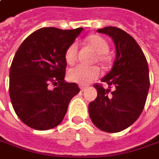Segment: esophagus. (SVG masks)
I'll return each instance as SVG.
<instances>
[{
  "label": "esophagus",
  "instance_id": "obj_1",
  "mask_svg": "<svg viewBox=\"0 0 159 159\" xmlns=\"http://www.w3.org/2000/svg\"><path fill=\"white\" fill-rule=\"evenodd\" d=\"M80 90H81L82 92H84V91L86 90V87L85 86H82V85H81V86H80Z\"/></svg>",
  "mask_w": 159,
  "mask_h": 159
}]
</instances>
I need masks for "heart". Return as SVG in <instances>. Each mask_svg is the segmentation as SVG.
<instances>
[{"mask_svg":"<svg viewBox=\"0 0 159 159\" xmlns=\"http://www.w3.org/2000/svg\"><path fill=\"white\" fill-rule=\"evenodd\" d=\"M87 42L91 47L97 52V57L95 61H98L100 65L107 67L111 64V58L108 53L109 44L106 39L97 34L91 35L87 38ZM79 44L77 41H74L69 45L65 52V60L69 65H73L77 61ZM100 70L98 66H86L83 65H78L73 68L69 69L67 77L69 80L75 82L80 85H86L95 79L99 77Z\"/></svg>","mask_w":159,"mask_h":159,"instance_id":"obj_1","label":"heart"}]
</instances>
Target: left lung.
<instances>
[{"instance_id": "obj_1", "label": "left lung", "mask_w": 159, "mask_h": 159, "mask_svg": "<svg viewBox=\"0 0 159 159\" xmlns=\"http://www.w3.org/2000/svg\"><path fill=\"white\" fill-rule=\"evenodd\" d=\"M97 31L113 40L116 60L101 80L108 88L94 84L98 95L89 104V114L101 131L119 132L134 123L143 111L150 87L148 64L136 40L125 31L115 27Z\"/></svg>"}]
</instances>
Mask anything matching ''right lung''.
Instances as JSON below:
<instances>
[{
    "mask_svg": "<svg viewBox=\"0 0 159 159\" xmlns=\"http://www.w3.org/2000/svg\"><path fill=\"white\" fill-rule=\"evenodd\" d=\"M83 27H42L23 41L12 61L9 95L15 113L27 126L45 131L62 122L70 100L80 89L66 82L65 52ZM50 84L55 86L53 89Z\"/></svg>",
    "mask_w": 159,
    "mask_h": 159,
    "instance_id": "right-lung-1",
    "label": "right lung"
}]
</instances>
